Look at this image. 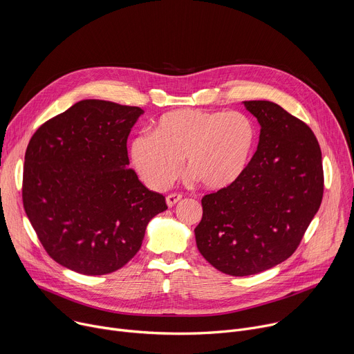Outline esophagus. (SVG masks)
Returning <instances> with one entry per match:
<instances>
[{"mask_svg": "<svg viewBox=\"0 0 354 354\" xmlns=\"http://www.w3.org/2000/svg\"><path fill=\"white\" fill-rule=\"evenodd\" d=\"M182 198V194H178V193H172V194H168L167 196V205H168V207H172V206H175L178 201Z\"/></svg>", "mask_w": 354, "mask_h": 354, "instance_id": "esophagus-1", "label": "esophagus"}]
</instances>
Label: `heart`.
I'll list each match as a JSON object with an SVG mask.
<instances>
[{
    "instance_id": "1",
    "label": "heart",
    "mask_w": 354,
    "mask_h": 354,
    "mask_svg": "<svg viewBox=\"0 0 354 354\" xmlns=\"http://www.w3.org/2000/svg\"><path fill=\"white\" fill-rule=\"evenodd\" d=\"M258 144V127L239 112L178 109L130 142V160L153 189L168 187L182 171L209 190L232 186L246 171Z\"/></svg>"
}]
</instances>
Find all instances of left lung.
Instances as JSON below:
<instances>
[{
  "label": "left lung",
  "instance_id": "1",
  "mask_svg": "<svg viewBox=\"0 0 354 354\" xmlns=\"http://www.w3.org/2000/svg\"><path fill=\"white\" fill-rule=\"evenodd\" d=\"M261 124L259 144L243 175L201 198L196 245L217 270L257 274L288 259L324 194L321 148L313 130L269 100H245Z\"/></svg>",
  "mask_w": 354,
  "mask_h": 354
}]
</instances>
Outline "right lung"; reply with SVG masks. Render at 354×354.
<instances>
[{
  "label": "right lung",
  "instance_id": "1",
  "mask_svg": "<svg viewBox=\"0 0 354 354\" xmlns=\"http://www.w3.org/2000/svg\"><path fill=\"white\" fill-rule=\"evenodd\" d=\"M144 113L84 99L41 124L25 154V213L47 254L86 276L123 268L165 197L129 168L127 137Z\"/></svg>",
  "mask_w": 354,
  "mask_h": 354
}]
</instances>
